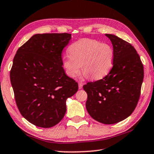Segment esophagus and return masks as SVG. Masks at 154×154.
I'll use <instances>...</instances> for the list:
<instances>
[{
	"label": "esophagus",
	"mask_w": 154,
	"mask_h": 154,
	"mask_svg": "<svg viewBox=\"0 0 154 154\" xmlns=\"http://www.w3.org/2000/svg\"><path fill=\"white\" fill-rule=\"evenodd\" d=\"M82 87H83V83L79 82V89H82Z\"/></svg>",
	"instance_id": "obj_1"
}]
</instances>
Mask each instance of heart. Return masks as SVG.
<instances>
[{"label": "heart", "mask_w": 154, "mask_h": 154, "mask_svg": "<svg viewBox=\"0 0 154 154\" xmlns=\"http://www.w3.org/2000/svg\"><path fill=\"white\" fill-rule=\"evenodd\" d=\"M62 65L71 78L79 73L80 66L86 77L98 79L108 73L113 62V51L110 45L90 38H82L72 43L68 49Z\"/></svg>", "instance_id": "b5f03b06"}]
</instances>
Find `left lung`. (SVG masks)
I'll use <instances>...</instances> for the list:
<instances>
[{"instance_id": "obj_1", "label": "left lung", "mask_w": 154, "mask_h": 154, "mask_svg": "<svg viewBox=\"0 0 154 154\" xmlns=\"http://www.w3.org/2000/svg\"><path fill=\"white\" fill-rule=\"evenodd\" d=\"M113 48V62L105 77L83 86L86 109L95 120L113 124L132 114L139 102L144 77L143 64L136 49L116 35L106 34Z\"/></svg>"}]
</instances>
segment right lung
<instances>
[{"mask_svg": "<svg viewBox=\"0 0 154 154\" xmlns=\"http://www.w3.org/2000/svg\"><path fill=\"white\" fill-rule=\"evenodd\" d=\"M68 33L36 34L17 49L10 71L20 113L36 126L51 128L64 118L66 100L78 84L65 74L62 52L71 39Z\"/></svg>", "mask_w": 154, "mask_h": 154, "instance_id": "right-lung-1", "label": "right lung"}]
</instances>
